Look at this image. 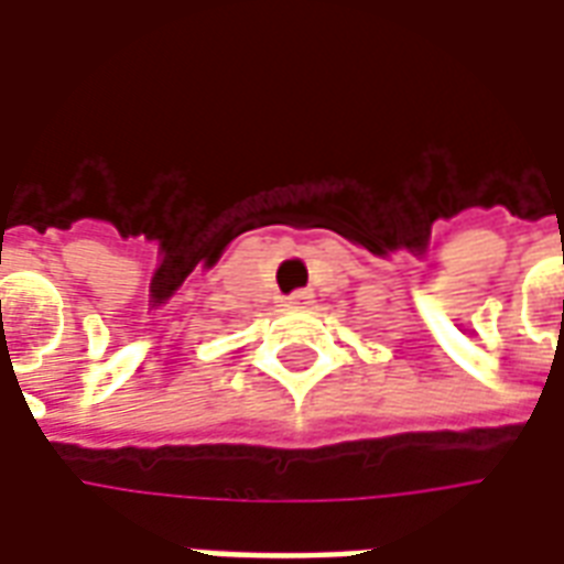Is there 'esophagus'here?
I'll return each mask as SVG.
<instances>
[{"label":"esophagus","mask_w":564,"mask_h":564,"mask_svg":"<svg viewBox=\"0 0 564 564\" xmlns=\"http://www.w3.org/2000/svg\"><path fill=\"white\" fill-rule=\"evenodd\" d=\"M314 302V293L311 290H295L293 295H290V305L293 307H307Z\"/></svg>","instance_id":"obj_1"}]
</instances>
